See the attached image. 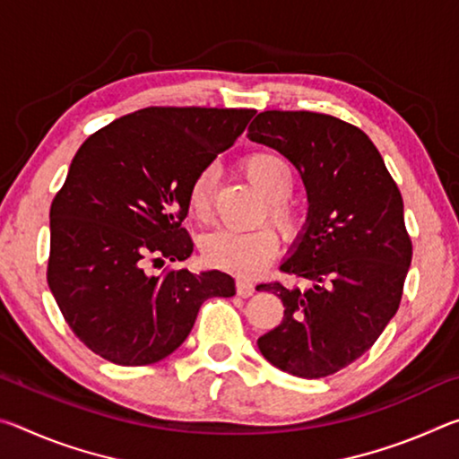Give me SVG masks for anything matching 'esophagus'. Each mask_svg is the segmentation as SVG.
Segmentation results:
<instances>
[{
  "instance_id": "esophagus-1",
  "label": "esophagus",
  "mask_w": 459,
  "mask_h": 459,
  "mask_svg": "<svg viewBox=\"0 0 459 459\" xmlns=\"http://www.w3.org/2000/svg\"><path fill=\"white\" fill-rule=\"evenodd\" d=\"M237 293L240 298H248V295L255 293V283L247 281V279H238L237 281Z\"/></svg>"
}]
</instances>
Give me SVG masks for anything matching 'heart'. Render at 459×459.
<instances>
[{
    "mask_svg": "<svg viewBox=\"0 0 459 459\" xmlns=\"http://www.w3.org/2000/svg\"><path fill=\"white\" fill-rule=\"evenodd\" d=\"M243 169L248 180L255 184L263 196L269 200V216L285 232L298 227V214L285 198L293 190V168L283 155L275 152H255L243 160ZM214 169L204 168L188 190V211L196 221H206L212 211L214 196ZM202 255L208 265L230 273L253 277L265 269L279 251V237L271 227L255 230L221 229L202 238Z\"/></svg>",
    "mask_w": 459,
    "mask_h": 459,
    "instance_id": "obj_1",
    "label": "heart"
}]
</instances>
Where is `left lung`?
Returning a JSON list of instances; mask_svg holds the SVG:
<instances>
[{"label": "left lung", "mask_w": 459, "mask_h": 459, "mask_svg": "<svg viewBox=\"0 0 459 459\" xmlns=\"http://www.w3.org/2000/svg\"><path fill=\"white\" fill-rule=\"evenodd\" d=\"M247 135L291 161L309 204L281 269L312 285H257L285 307L257 346L293 377L333 375L360 359L399 309L413 255L401 192L368 135L332 115L265 111Z\"/></svg>", "instance_id": "obj_1"}]
</instances>
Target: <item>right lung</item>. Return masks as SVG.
<instances>
[{
  "mask_svg": "<svg viewBox=\"0 0 459 459\" xmlns=\"http://www.w3.org/2000/svg\"><path fill=\"white\" fill-rule=\"evenodd\" d=\"M253 108L147 107L99 129L76 152L50 206L48 287L84 346L145 367L188 338L208 298H232L219 269L155 275L186 261L182 221L198 172L237 142Z\"/></svg>",
  "mask_w": 459,
  "mask_h": 459,
  "instance_id": "obj_1",
  "label": "right lung"
}]
</instances>
